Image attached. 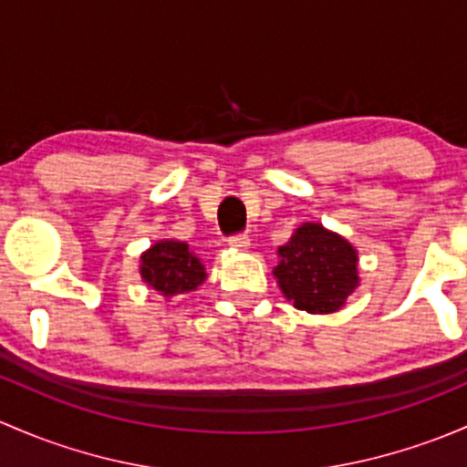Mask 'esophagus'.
I'll return each mask as SVG.
<instances>
[{
    "label": "esophagus",
    "mask_w": 467,
    "mask_h": 467,
    "mask_svg": "<svg viewBox=\"0 0 467 467\" xmlns=\"http://www.w3.org/2000/svg\"><path fill=\"white\" fill-rule=\"evenodd\" d=\"M229 247L244 252V249H249V235L247 234H235V235H232V238H229Z\"/></svg>",
    "instance_id": "esophagus-1"
}]
</instances>
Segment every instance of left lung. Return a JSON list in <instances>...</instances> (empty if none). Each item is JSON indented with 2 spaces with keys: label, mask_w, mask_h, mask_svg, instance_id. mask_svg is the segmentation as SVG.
I'll return each instance as SVG.
<instances>
[{
  "label": "left lung",
  "mask_w": 467,
  "mask_h": 467,
  "mask_svg": "<svg viewBox=\"0 0 467 467\" xmlns=\"http://www.w3.org/2000/svg\"><path fill=\"white\" fill-rule=\"evenodd\" d=\"M278 287L299 310L312 315L337 312L346 304L358 276V252L324 224L304 223L283 247L274 267Z\"/></svg>",
  "instance_id": "1"
}]
</instances>
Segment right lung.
<instances>
[{
    "label": "right lung",
    "mask_w": 467,
    "mask_h": 467,
    "mask_svg": "<svg viewBox=\"0 0 467 467\" xmlns=\"http://www.w3.org/2000/svg\"><path fill=\"white\" fill-rule=\"evenodd\" d=\"M143 283L171 299L177 295H189L198 290L206 278L204 265L189 249V244L180 240H160L148 252L141 254Z\"/></svg>",
    "instance_id": "obj_1"
}]
</instances>
